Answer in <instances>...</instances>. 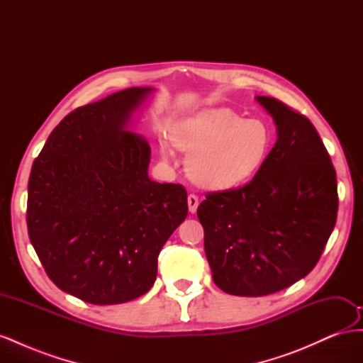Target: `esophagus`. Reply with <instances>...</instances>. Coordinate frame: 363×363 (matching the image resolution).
I'll list each match as a JSON object with an SVG mask.
<instances>
[{
  "label": "esophagus",
  "mask_w": 363,
  "mask_h": 363,
  "mask_svg": "<svg viewBox=\"0 0 363 363\" xmlns=\"http://www.w3.org/2000/svg\"><path fill=\"white\" fill-rule=\"evenodd\" d=\"M199 196L196 195H194V194H191V195H188V207H189V212L191 213H195L196 212V208H199Z\"/></svg>",
  "instance_id": "esophagus-1"
}]
</instances>
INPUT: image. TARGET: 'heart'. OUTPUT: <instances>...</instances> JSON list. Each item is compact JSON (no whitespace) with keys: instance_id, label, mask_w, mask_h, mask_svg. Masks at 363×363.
<instances>
[{"instance_id":"heart-1","label":"heart","mask_w":363,"mask_h":363,"mask_svg":"<svg viewBox=\"0 0 363 363\" xmlns=\"http://www.w3.org/2000/svg\"><path fill=\"white\" fill-rule=\"evenodd\" d=\"M171 139L189 152L186 171L196 184L228 189L260 168L271 147V130L260 118L242 119L232 108L208 107L177 121ZM162 152H168L164 144Z\"/></svg>"}]
</instances>
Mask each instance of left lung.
Instances as JSON below:
<instances>
[{
  "label": "left lung",
  "mask_w": 363,
  "mask_h": 363,
  "mask_svg": "<svg viewBox=\"0 0 363 363\" xmlns=\"http://www.w3.org/2000/svg\"><path fill=\"white\" fill-rule=\"evenodd\" d=\"M277 140L255 177L208 192L199 206L204 251L219 289L239 296L279 292L320 260L337 215L332 159L313 124L271 96H256Z\"/></svg>",
  "instance_id": "8db88e82"
}]
</instances>
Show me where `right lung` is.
I'll return each instance as SVG.
<instances>
[{"label":"right lung","instance_id":"right-lung-1","mask_svg":"<svg viewBox=\"0 0 363 363\" xmlns=\"http://www.w3.org/2000/svg\"><path fill=\"white\" fill-rule=\"evenodd\" d=\"M151 92L130 87L75 108L33 162L30 242L52 283L86 303L148 292L162 247L188 216L186 189L148 177V142L127 130Z\"/></svg>","mask_w":363,"mask_h":363}]
</instances>
